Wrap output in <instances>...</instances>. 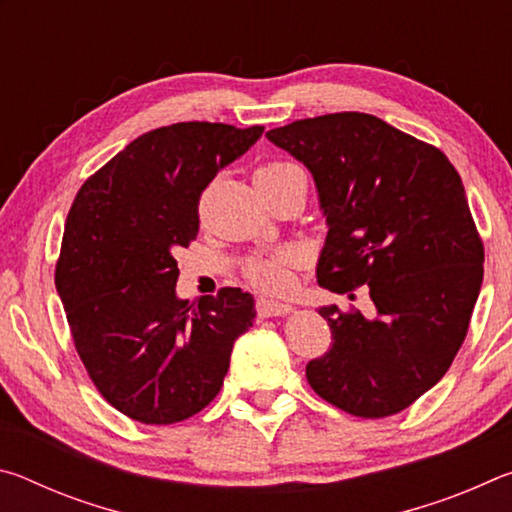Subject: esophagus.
Returning a JSON list of instances; mask_svg holds the SVG:
<instances>
[{
  "instance_id": "1",
  "label": "esophagus",
  "mask_w": 512,
  "mask_h": 512,
  "mask_svg": "<svg viewBox=\"0 0 512 512\" xmlns=\"http://www.w3.org/2000/svg\"><path fill=\"white\" fill-rule=\"evenodd\" d=\"M293 309H296V307L289 305V302H282V300H273V298H259L257 300V314L264 316V318L291 314Z\"/></svg>"
}]
</instances>
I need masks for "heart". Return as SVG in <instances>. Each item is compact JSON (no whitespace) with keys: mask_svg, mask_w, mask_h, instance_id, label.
<instances>
[{"mask_svg":"<svg viewBox=\"0 0 512 512\" xmlns=\"http://www.w3.org/2000/svg\"><path fill=\"white\" fill-rule=\"evenodd\" d=\"M291 173H300L296 164L291 162H266L255 171V183H275V180H282L291 176ZM298 257L291 250H282V253L268 255L262 259H255L248 266V275L257 287L268 289V291H280L287 289L291 284V268L296 266Z\"/></svg>","mask_w":512,"mask_h":512,"instance_id":"1","label":"heart"}]
</instances>
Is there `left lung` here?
Segmentation results:
<instances>
[{
    "label": "left lung",
    "instance_id": "obj_1",
    "mask_svg": "<svg viewBox=\"0 0 512 512\" xmlns=\"http://www.w3.org/2000/svg\"><path fill=\"white\" fill-rule=\"evenodd\" d=\"M268 140L314 176L327 237L323 289L366 287L372 314L325 305L332 348L307 363L314 391L359 418H386L443 379L483 282V244L443 151L366 112L273 128Z\"/></svg>",
    "mask_w": 512,
    "mask_h": 512
}]
</instances>
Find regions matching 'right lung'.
<instances>
[{"instance_id": "1", "label": "right lung", "mask_w": 512, "mask_h": 512, "mask_svg": "<svg viewBox=\"0 0 512 512\" xmlns=\"http://www.w3.org/2000/svg\"><path fill=\"white\" fill-rule=\"evenodd\" d=\"M264 126L183 121L144 133L76 194L56 264L76 352L99 393L128 418L173 424L223 386L255 300L225 287L178 298L173 253L198 235V198Z\"/></svg>"}]
</instances>
